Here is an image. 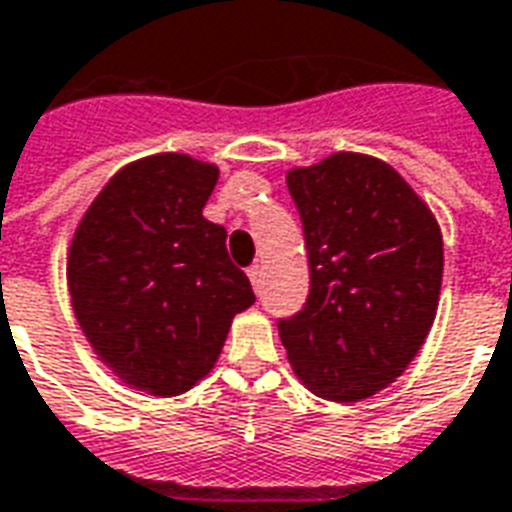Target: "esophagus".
Wrapping results in <instances>:
<instances>
[{"label":"esophagus","mask_w":512,"mask_h":512,"mask_svg":"<svg viewBox=\"0 0 512 512\" xmlns=\"http://www.w3.org/2000/svg\"><path fill=\"white\" fill-rule=\"evenodd\" d=\"M246 274H249V279H252V288L260 290V266H249Z\"/></svg>","instance_id":"34e87169"}]
</instances>
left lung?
<instances>
[{
  "label": "left lung",
  "instance_id": "1",
  "mask_svg": "<svg viewBox=\"0 0 512 512\" xmlns=\"http://www.w3.org/2000/svg\"><path fill=\"white\" fill-rule=\"evenodd\" d=\"M310 293L279 337L318 397L354 403L395 381L439 307L444 244L425 202L381 158L334 153L288 172Z\"/></svg>",
  "mask_w": 512,
  "mask_h": 512
}]
</instances>
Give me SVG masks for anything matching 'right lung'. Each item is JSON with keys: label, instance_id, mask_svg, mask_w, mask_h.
<instances>
[{"label": "right lung", "instance_id": "1", "mask_svg": "<svg viewBox=\"0 0 512 512\" xmlns=\"http://www.w3.org/2000/svg\"><path fill=\"white\" fill-rule=\"evenodd\" d=\"M219 169L183 153L134 161L76 227L68 290L95 354L126 384L180 395L211 373L230 323L255 304L202 208Z\"/></svg>", "mask_w": 512, "mask_h": 512}]
</instances>
